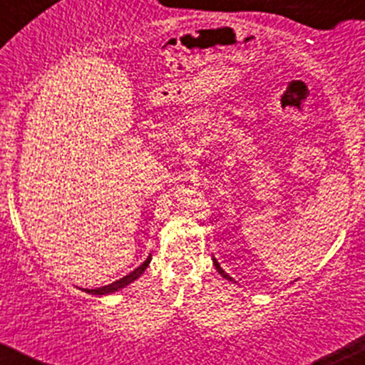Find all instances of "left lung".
Masks as SVG:
<instances>
[{"label": "left lung", "instance_id": "8db88e82", "mask_svg": "<svg viewBox=\"0 0 365 365\" xmlns=\"http://www.w3.org/2000/svg\"><path fill=\"white\" fill-rule=\"evenodd\" d=\"M212 262H215V267H216V269H217V273H220L221 276H223V278H226V279H230V282H233V279H232V278H230V274H228V273H225V271H223V269H221L220 262H217V261H216V257H212Z\"/></svg>", "mask_w": 365, "mask_h": 365}]
</instances>
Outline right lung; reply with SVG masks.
<instances>
[{
    "mask_svg": "<svg viewBox=\"0 0 365 365\" xmlns=\"http://www.w3.org/2000/svg\"><path fill=\"white\" fill-rule=\"evenodd\" d=\"M149 262H150V254H149V257L145 259V261L142 262L139 267H137V269H133L132 273H128L127 276H123V278L116 279V282H113L111 284H106V287H99V288H83V292H86V293H91V295H110V293H113V292H118V290H121V288L127 287V284H130V283L135 282L137 278H140L142 273H144V271L148 269Z\"/></svg>",
    "mask_w": 365,
    "mask_h": 365,
    "instance_id": "obj_1",
    "label": "right lung"
}]
</instances>
